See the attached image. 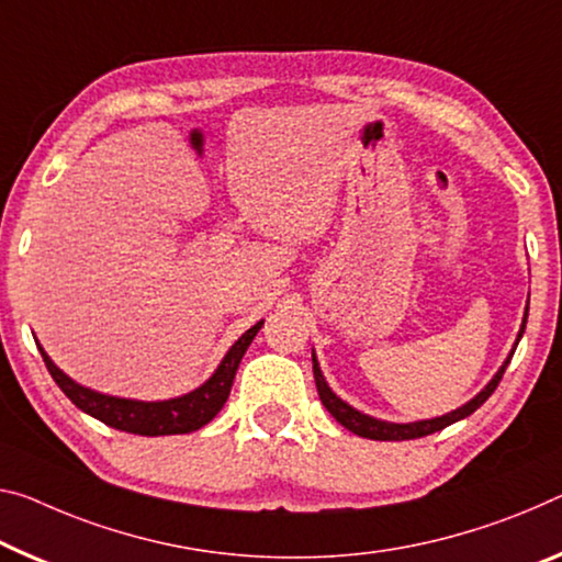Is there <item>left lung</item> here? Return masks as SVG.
Returning a JSON list of instances; mask_svg holds the SVG:
<instances>
[{
  "label": "left lung",
  "instance_id": "1",
  "mask_svg": "<svg viewBox=\"0 0 562 562\" xmlns=\"http://www.w3.org/2000/svg\"><path fill=\"white\" fill-rule=\"evenodd\" d=\"M528 308H530V296H528V306H525V316H522V324H520V331H517V339H515V347L513 351L507 353V359L503 361V367L495 371V376L490 379V382L482 386V390L472 396L468 404H462V407H457L452 412L442 414V417H431V419H417V422H386V419H376V417H369V414L353 409L349 402H344L339 394H334V390L329 386V382L324 379V371L318 367V359H316V351L311 349V361H314V379H316V390L318 396H322V404L326 409L331 412V417L339 422L341 427H347L349 431L359 437H367V439H379V442H400V439H417V437H427L431 431H439L445 427L454 425V422H460L464 417H470L474 409H480L482 404L487 402V396L497 390L499 379H503L507 364H510L513 353L517 349V344H520L522 334H525V324H528Z\"/></svg>",
  "mask_w": 562,
  "mask_h": 562
}]
</instances>
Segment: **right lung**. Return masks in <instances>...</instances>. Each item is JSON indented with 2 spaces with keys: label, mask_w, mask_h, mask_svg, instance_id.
Here are the masks:
<instances>
[{
  "label": "right lung",
  "mask_w": 562,
  "mask_h": 562,
  "mask_svg": "<svg viewBox=\"0 0 562 562\" xmlns=\"http://www.w3.org/2000/svg\"><path fill=\"white\" fill-rule=\"evenodd\" d=\"M263 326L256 322L251 329L238 336V341L226 351V357L221 359L218 369L205 379L201 386H195L193 392L183 396H172V400H158V402H143V400H127V396H112L102 394L98 390H90V386L77 384L72 376H67L63 369H59L55 361L49 359V353L40 347L42 359L49 369L52 379H55L59 390L67 394L77 409H82L90 417L105 422L108 427H115L120 431H131V435H143V437H160V435H188V431L201 429L223 409L226 404L233 379H236V371L240 359H244L246 349L251 347L254 336Z\"/></svg>",
  "instance_id": "1"
}]
</instances>
